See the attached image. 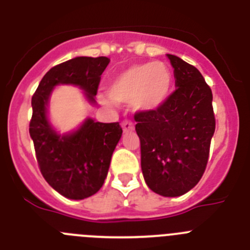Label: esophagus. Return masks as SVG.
<instances>
[{"instance_id":"1","label":"esophagus","mask_w":250,"mask_h":250,"mask_svg":"<svg viewBox=\"0 0 250 250\" xmlns=\"http://www.w3.org/2000/svg\"><path fill=\"white\" fill-rule=\"evenodd\" d=\"M123 130L125 132L132 131V130H134V124H132V121H130V120L124 121V123H123Z\"/></svg>"}]
</instances>
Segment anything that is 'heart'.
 I'll use <instances>...</instances> for the list:
<instances>
[{
	"instance_id": "b5f03b06",
	"label": "heart",
	"mask_w": 250,
	"mask_h": 250,
	"mask_svg": "<svg viewBox=\"0 0 250 250\" xmlns=\"http://www.w3.org/2000/svg\"><path fill=\"white\" fill-rule=\"evenodd\" d=\"M173 74L165 62L134 65L115 77L109 85V96L115 103L130 104L144 111L160 107L171 91Z\"/></svg>"
}]
</instances>
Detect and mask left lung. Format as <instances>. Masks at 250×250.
Listing matches in <instances>:
<instances>
[{"instance_id":"left-lung-1","label":"left lung","mask_w":250,"mask_h":250,"mask_svg":"<svg viewBox=\"0 0 250 250\" xmlns=\"http://www.w3.org/2000/svg\"><path fill=\"white\" fill-rule=\"evenodd\" d=\"M175 91L151 111L135 112L145 183L163 196H180L202 179L215 131L213 94L199 70L167 55Z\"/></svg>"}]
</instances>
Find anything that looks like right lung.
I'll return each instance as SVG.
<instances>
[{
  "label": "right lung",
  "instance_id": "right-lung-1",
  "mask_svg": "<svg viewBox=\"0 0 250 250\" xmlns=\"http://www.w3.org/2000/svg\"><path fill=\"white\" fill-rule=\"evenodd\" d=\"M109 62L105 56H81L59 63L46 72L31 101L30 135L37 164L46 182L68 199H85L100 190L123 129L119 123L87 119L76 131L60 135L47 120L48 98L56 85L71 83L83 89L94 104L101 74Z\"/></svg>",
  "mask_w": 250,
  "mask_h": 250
}]
</instances>
